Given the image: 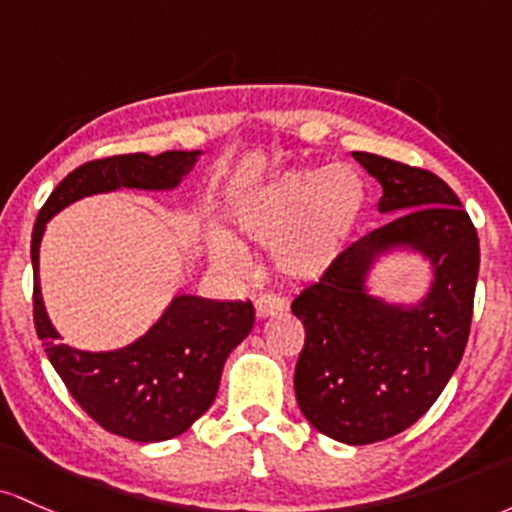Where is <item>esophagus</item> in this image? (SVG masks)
Masks as SVG:
<instances>
[{"label": "esophagus", "mask_w": 512, "mask_h": 512, "mask_svg": "<svg viewBox=\"0 0 512 512\" xmlns=\"http://www.w3.org/2000/svg\"><path fill=\"white\" fill-rule=\"evenodd\" d=\"M254 307H256L258 319H268V317H273V314L285 312L287 304H285V300H280V297H275V295H261L254 302Z\"/></svg>", "instance_id": "1"}]
</instances>
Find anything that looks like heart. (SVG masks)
<instances>
[{
	"label": "heart",
	"mask_w": 512,
	"mask_h": 512,
	"mask_svg": "<svg viewBox=\"0 0 512 512\" xmlns=\"http://www.w3.org/2000/svg\"><path fill=\"white\" fill-rule=\"evenodd\" d=\"M365 200V181L353 166L290 171L239 200L234 232L241 241L273 249V266L283 278L307 283L341 258L363 220ZM210 256L229 275L249 266L244 246L222 229L210 234Z\"/></svg>",
	"instance_id": "obj_1"
}]
</instances>
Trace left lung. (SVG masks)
<instances>
[{
    "label": "left lung",
    "instance_id": "1",
    "mask_svg": "<svg viewBox=\"0 0 512 512\" xmlns=\"http://www.w3.org/2000/svg\"><path fill=\"white\" fill-rule=\"evenodd\" d=\"M353 157L382 183L377 210L394 220L350 244L292 302L304 324L295 396L319 433L370 445L413 426L457 370L472 326L479 237L433 171L367 152ZM392 248L418 250L434 266L431 290L411 308L366 290L374 261Z\"/></svg>",
    "mask_w": 512,
    "mask_h": 512
}]
</instances>
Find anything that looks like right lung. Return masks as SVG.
I'll return each mask as SVG.
<instances>
[{
  "instance_id": "right-lung-1",
  "label": "right lung",
  "mask_w": 512,
  "mask_h": 512,
  "mask_svg": "<svg viewBox=\"0 0 512 512\" xmlns=\"http://www.w3.org/2000/svg\"><path fill=\"white\" fill-rule=\"evenodd\" d=\"M200 152L118 154L94 159L60 181L38 212L31 237L33 321L45 355L72 399L108 433L135 442H162L186 433L210 409L222 367L254 329V304L179 295L145 336L130 346L89 353L60 343L45 312L38 249L45 225L74 200L118 188L171 191L191 174Z\"/></svg>"
}]
</instances>
